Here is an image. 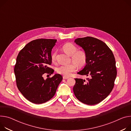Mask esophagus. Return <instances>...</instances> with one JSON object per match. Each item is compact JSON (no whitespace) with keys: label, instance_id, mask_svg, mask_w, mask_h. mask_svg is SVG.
Masks as SVG:
<instances>
[{"label":"esophagus","instance_id":"esophagus-1","mask_svg":"<svg viewBox=\"0 0 131 131\" xmlns=\"http://www.w3.org/2000/svg\"><path fill=\"white\" fill-rule=\"evenodd\" d=\"M63 79H68L69 77H67V76H63Z\"/></svg>","mask_w":131,"mask_h":131}]
</instances>
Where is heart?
<instances>
[{
  "mask_svg": "<svg viewBox=\"0 0 131 131\" xmlns=\"http://www.w3.org/2000/svg\"><path fill=\"white\" fill-rule=\"evenodd\" d=\"M64 51L71 56L72 61L74 62L68 65H63L57 68V72L64 76H69L71 73L75 71L77 65L81 67L85 65L87 62V56L86 52L82 50H77V47L73 43H67L63 46ZM56 52L51 55V60L54 62L56 60Z\"/></svg>",
  "mask_w": 131,
  "mask_h": 131,
  "instance_id": "obj_1",
  "label": "heart"
}]
</instances>
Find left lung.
I'll return each mask as SVG.
<instances>
[{
	"instance_id": "obj_1",
	"label": "left lung",
	"mask_w": 131,
	"mask_h": 131,
	"mask_svg": "<svg viewBox=\"0 0 131 131\" xmlns=\"http://www.w3.org/2000/svg\"><path fill=\"white\" fill-rule=\"evenodd\" d=\"M75 42L82 47L87 56L86 65L78 74L89 77L87 80L75 79V96L83 103L98 104L109 96L114 87L117 75L114 55L104 42L96 38H78Z\"/></svg>"
}]
</instances>
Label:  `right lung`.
<instances>
[{"label":"right lung","mask_w":131,"mask_h":131,"mask_svg":"<svg viewBox=\"0 0 131 131\" xmlns=\"http://www.w3.org/2000/svg\"><path fill=\"white\" fill-rule=\"evenodd\" d=\"M57 40L40 39L28 43L20 51L14 72L19 90L27 100L35 104L45 103L55 95L63 79L60 74L43 78L44 74H52L51 51Z\"/></svg>","instance_id":"right-lung-1"}]
</instances>
